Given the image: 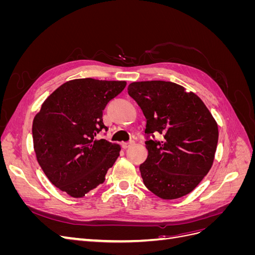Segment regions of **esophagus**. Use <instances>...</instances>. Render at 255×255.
<instances>
[{
  "instance_id": "esophagus-1",
  "label": "esophagus",
  "mask_w": 255,
  "mask_h": 255,
  "mask_svg": "<svg viewBox=\"0 0 255 255\" xmlns=\"http://www.w3.org/2000/svg\"><path fill=\"white\" fill-rule=\"evenodd\" d=\"M133 144H134L133 141H130V142H123V143H122V148H123V149H128V148H129L130 145H133Z\"/></svg>"
}]
</instances>
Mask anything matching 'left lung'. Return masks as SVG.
Returning a JSON list of instances; mask_svg holds the SVG:
<instances>
[{"label": "left lung", "instance_id": "left-lung-1", "mask_svg": "<svg viewBox=\"0 0 255 255\" xmlns=\"http://www.w3.org/2000/svg\"><path fill=\"white\" fill-rule=\"evenodd\" d=\"M128 92L146 119L144 137L149 153L139 166L143 184L165 200L186 196L213 165L217 123L201 99L175 83L134 82ZM155 133L163 135L161 141L153 139Z\"/></svg>", "mask_w": 255, "mask_h": 255}]
</instances>
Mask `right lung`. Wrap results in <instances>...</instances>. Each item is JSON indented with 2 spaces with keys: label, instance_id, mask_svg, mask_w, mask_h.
Wrapping results in <instances>:
<instances>
[{
  "label": "right lung",
  "instance_id": "1",
  "mask_svg": "<svg viewBox=\"0 0 255 255\" xmlns=\"http://www.w3.org/2000/svg\"><path fill=\"white\" fill-rule=\"evenodd\" d=\"M123 81L79 79L59 86L33 121L34 149L50 182L73 198H82L105 181L120 146L97 139L107 103L125 89Z\"/></svg>",
  "mask_w": 255,
  "mask_h": 255
}]
</instances>
